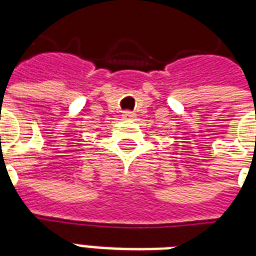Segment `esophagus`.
I'll return each mask as SVG.
<instances>
[{"label": "esophagus", "instance_id": "esophagus-1", "mask_svg": "<svg viewBox=\"0 0 256 256\" xmlns=\"http://www.w3.org/2000/svg\"><path fill=\"white\" fill-rule=\"evenodd\" d=\"M123 118H126V119H133V118H136V115H134V112L132 111H124L123 112Z\"/></svg>", "mask_w": 256, "mask_h": 256}]
</instances>
